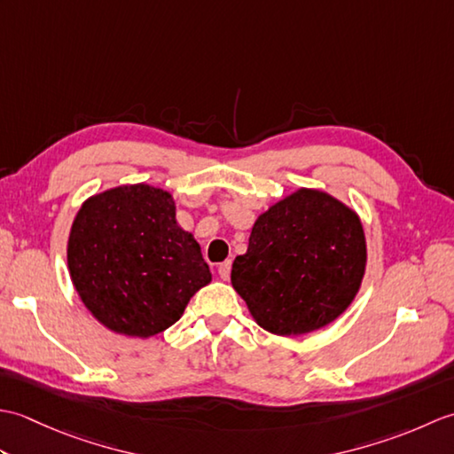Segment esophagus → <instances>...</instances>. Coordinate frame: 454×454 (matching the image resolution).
<instances>
[{
	"instance_id": "1",
	"label": "esophagus",
	"mask_w": 454,
	"mask_h": 454,
	"mask_svg": "<svg viewBox=\"0 0 454 454\" xmlns=\"http://www.w3.org/2000/svg\"><path fill=\"white\" fill-rule=\"evenodd\" d=\"M230 271H232V262H230V259H228V262H222L218 265V275H220L222 281H228Z\"/></svg>"
}]
</instances>
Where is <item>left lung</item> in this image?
Returning <instances> with one entry per match:
<instances>
[{"mask_svg": "<svg viewBox=\"0 0 454 454\" xmlns=\"http://www.w3.org/2000/svg\"><path fill=\"white\" fill-rule=\"evenodd\" d=\"M364 263L359 216L322 191L301 189L255 220L232 285L267 332L301 335L353 302Z\"/></svg>", "mask_w": 454, "mask_h": 454, "instance_id": "8db88e82", "label": "left lung"}]
</instances>
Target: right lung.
<instances>
[{
	"label": "right lung",
	"mask_w": 454,
	"mask_h": 454,
	"mask_svg": "<svg viewBox=\"0 0 454 454\" xmlns=\"http://www.w3.org/2000/svg\"><path fill=\"white\" fill-rule=\"evenodd\" d=\"M67 267L88 310L132 337L168 330L210 283L195 238L177 226L171 195L150 185L85 200L72 224Z\"/></svg>",
	"instance_id": "obj_1"
}]
</instances>
